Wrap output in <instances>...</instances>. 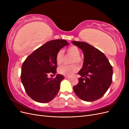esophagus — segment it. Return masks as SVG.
<instances>
[{"label":"esophagus","mask_w":129,"mask_h":129,"mask_svg":"<svg viewBox=\"0 0 129 129\" xmlns=\"http://www.w3.org/2000/svg\"><path fill=\"white\" fill-rule=\"evenodd\" d=\"M64 78L65 79H71V77H68V76H65L64 77Z\"/></svg>","instance_id":"esophagus-1"}]
</instances>
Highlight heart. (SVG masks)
<instances>
[{"mask_svg":"<svg viewBox=\"0 0 129 129\" xmlns=\"http://www.w3.org/2000/svg\"><path fill=\"white\" fill-rule=\"evenodd\" d=\"M67 53L73 56L71 61V63H75L81 65L82 63V59L80 56V51L79 48L76 46H70L67 49ZM55 60L56 63L60 65L64 60V53L62 50H58L56 54ZM77 66L75 64L71 65H63L58 68V73L66 76H72L78 71Z\"/></svg>","mask_w":129,"mask_h":129,"instance_id":"heart-1","label":"heart"}]
</instances>
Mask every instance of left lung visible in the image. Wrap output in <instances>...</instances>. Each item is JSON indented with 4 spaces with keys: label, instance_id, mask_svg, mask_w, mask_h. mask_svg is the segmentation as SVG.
Wrapping results in <instances>:
<instances>
[{
    "label": "left lung",
    "instance_id": "left-lung-1",
    "mask_svg": "<svg viewBox=\"0 0 129 129\" xmlns=\"http://www.w3.org/2000/svg\"><path fill=\"white\" fill-rule=\"evenodd\" d=\"M84 54L83 67L78 73L81 77L74 86V92L81 100L92 102L102 97L112 83V67L107 57L98 49L85 42L73 41Z\"/></svg>",
    "mask_w": 129,
    "mask_h": 129
}]
</instances>
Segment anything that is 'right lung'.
Returning a JSON list of instances; mask_svg holds the SVG:
<instances>
[{
  "mask_svg": "<svg viewBox=\"0 0 129 129\" xmlns=\"http://www.w3.org/2000/svg\"><path fill=\"white\" fill-rule=\"evenodd\" d=\"M69 44L65 40H54L30 54L23 62L21 80L25 91L31 99L40 103H48L59 91L60 83L64 79L57 74L55 78L48 75L56 73V54L58 50Z\"/></svg>",
  "mask_w": 129,
  "mask_h": 129,
  "instance_id": "obj_1",
  "label": "right lung"
}]
</instances>
